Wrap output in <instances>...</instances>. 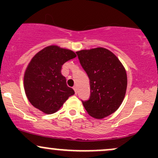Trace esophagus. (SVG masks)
<instances>
[{
  "mask_svg": "<svg viewBox=\"0 0 158 158\" xmlns=\"http://www.w3.org/2000/svg\"><path fill=\"white\" fill-rule=\"evenodd\" d=\"M73 89H74V91H75V93H77V87L76 86V85H75V86H73Z\"/></svg>",
  "mask_w": 158,
  "mask_h": 158,
  "instance_id": "34e87169",
  "label": "esophagus"
}]
</instances>
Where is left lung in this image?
<instances>
[{
  "mask_svg": "<svg viewBox=\"0 0 158 158\" xmlns=\"http://www.w3.org/2000/svg\"><path fill=\"white\" fill-rule=\"evenodd\" d=\"M80 64L90 82V97L82 101L88 114L101 119L114 113L125 98L127 74L111 51L102 47L77 51Z\"/></svg>",
  "mask_w": 158,
  "mask_h": 158,
  "instance_id": "1",
  "label": "left lung"
}]
</instances>
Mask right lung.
<instances>
[{"instance_id":"1","label":"right lung","mask_w":158,"mask_h":158,"mask_svg":"<svg viewBox=\"0 0 158 158\" xmlns=\"http://www.w3.org/2000/svg\"><path fill=\"white\" fill-rule=\"evenodd\" d=\"M76 56L70 49L49 46L32 58L23 77L25 93L32 106L50 114L74 95V90L66 85L61 69L66 62Z\"/></svg>"}]
</instances>
